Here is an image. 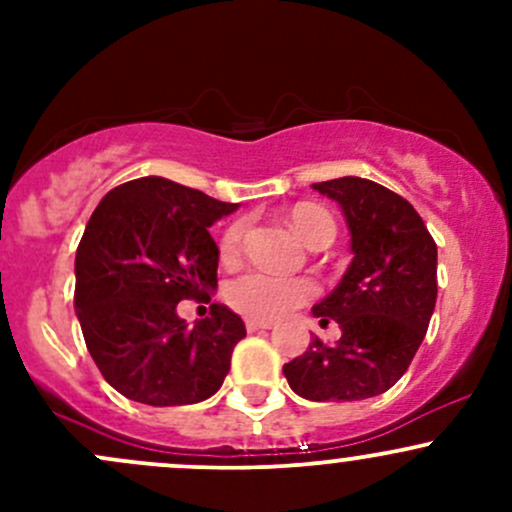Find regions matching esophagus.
<instances>
[{"label": "esophagus", "mask_w": 512, "mask_h": 512, "mask_svg": "<svg viewBox=\"0 0 512 512\" xmlns=\"http://www.w3.org/2000/svg\"><path fill=\"white\" fill-rule=\"evenodd\" d=\"M247 332H265V329H272V322H265V319H247L245 322Z\"/></svg>", "instance_id": "esophagus-1"}]
</instances>
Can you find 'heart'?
<instances>
[{
    "label": "heart",
    "instance_id": "obj_1",
    "mask_svg": "<svg viewBox=\"0 0 512 512\" xmlns=\"http://www.w3.org/2000/svg\"><path fill=\"white\" fill-rule=\"evenodd\" d=\"M289 227L304 245H317V242H332L337 225L334 218L319 205H297L289 213ZM242 235H245V223L227 225L223 237H220V255L225 260L240 252ZM317 294V285L309 277H282L270 275L262 270H250L237 275L235 280L227 282L225 297L237 312L252 319H277L285 317L292 309L302 307Z\"/></svg>",
    "mask_w": 512,
    "mask_h": 512
}]
</instances>
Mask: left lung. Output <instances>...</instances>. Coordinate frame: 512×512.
Instances as JSON below:
<instances>
[{
  "mask_svg": "<svg viewBox=\"0 0 512 512\" xmlns=\"http://www.w3.org/2000/svg\"><path fill=\"white\" fill-rule=\"evenodd\" d=\"M342 208L352 265L312 307L319 324L342 337H314L307 352L282 366L289 386L309 401H361L389 391L409 369L436 307V242L401 195L366 178L312 185Z\"/></svg>",
  "mask_w": 512,
  "mask_h": 512,
  "instance_id": "8db88e82",
  "label": "left lung"
}]
</instances>
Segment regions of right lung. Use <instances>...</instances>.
<instances>
[{"instance_id":"obj_1","label":"right lung","mask_w":512,"mask_h":512,"mask_svg":"<svg viewBox=\"0 0 512 512\" xmlns=\"http://www.w3.org/2000/svg\"><path fill=\"white\" fill-rule=\"evenodd\" d=\"M237 208L146 175L106 193L91 215L76 250L74 307L91 359L126 399L198 404L223 386L245 324L213 302L210 317L188 327L178 302H210L220 260L210 227Z\"/></svg>"}]
</instances>
